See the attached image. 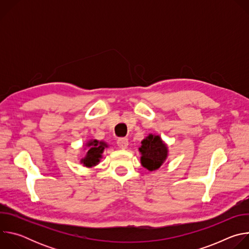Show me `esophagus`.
I'll list each match as a JSON object with an SVG mask.
<instances>
[{
    "label": "esophagus",
    "mask_w": 249,
    "mask_h": 249,
    "mask_svg": "<svg viewBox=\"0 0 249 249\" xmlns=\"http://www.w3.org/2000/svg\"><path fill=\"white\" fill-rule=\"evenodd\" d=\"M128 139L127 138H119L117 140V146L120 148V149H126L128 147Z\"/></svg>",
    "instance_id": "esophagus-1"
}]
</instances>
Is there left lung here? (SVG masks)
<instances>
[{"instance_id": "obj_1", "label": "left lung", "mask_w": 249, "mask_h": 249, "mask_svg": "<svg viewBox=\"0 0 249 249\" xmlns=\"http://www.w3.org/2000/svg\"><path fill=\"white\" fill-rule=\"evenodd\" d=\"M139 151L142 155V165L151 171L160 168L167 157V148L160 137L152 134L142 141Z\"/></svg>"}]
</instances>
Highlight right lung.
Wrapping results in <instances>:
<instances>
[{
    "label": "right lung",
    "instance_id": "obj_1",
    "mask_svg": "<svg viewBox=\"0 0 249 249\" xmlns=\"http://www.w3.org/2000/svg\"><path fill=\"white\" fill-rule=\"evenodd\" d=\"M87 146L89 147V150L86 158L82 160V162L84 163V165L90 167L99 162L104 148L107 147V145L104 142H98L97 140H93L89 141Z\"/></svg>",
    "mask_w": 249,
    "mask_h": 249
}]
</instances>
